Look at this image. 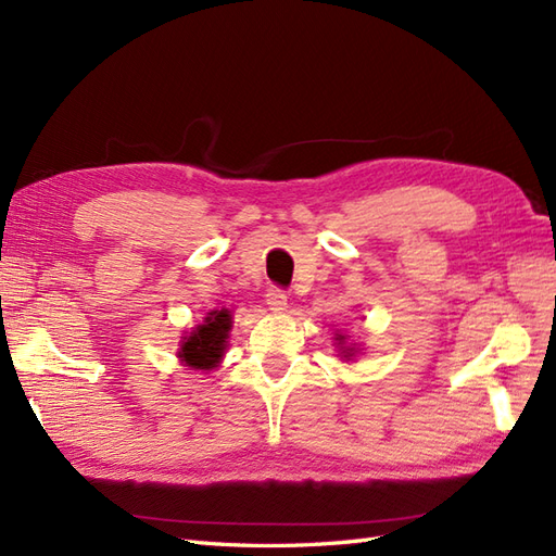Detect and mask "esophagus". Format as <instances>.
<instances>
[{
  "mask_svg": "<svg viewBox=\"0 0 556 556\" xmlns=\"http://www.w3.org/2000/svg\"><path fill=\"white\" fill-rule=\"evenodd\" d=\"M266 304L274 313H282L285 308H288V294L278 288H271L266 292Z\"/></svg>",
  "mask_w": 556,
  "mask_h": 556,
  "instance_id": "34e87169",
  "label": "esophagus"
}]
</instances>
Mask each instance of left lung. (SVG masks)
<instances>
[{"instance_id":"1","label":"left lung","mask_w":556,"mask_h":556,"mask_svg":"<svg viewBox=\"0 0 556 556\" xmlns=\"http://www.w3.org/2000/svg\"><path fill=\"white\" fill-rule=\"evenodd\" d=\"M337 341H339V355L351 359L355 355V346H346V337L343 334H337Z\"/></svg>"}]
</instances>
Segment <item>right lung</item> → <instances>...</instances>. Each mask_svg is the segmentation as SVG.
<instances>
[{
  "instance_id": "right-lung-1",
  "label": "right lung",
  "mask_w": 556,
  "mask_h": 556,
  "mask_svg": "<svg viewBox=\"0 0 556 556\" xmlns=\"http://www.w3.org/2000/svg\"><path fill=\"white\" fill-rule=\"evenodd\" d=\"M231 311H210L203 325L193 327L189 337H182L177 357L191 369L210 371L219 365V359L227 351V339L231 329Z\"/></svg>"
}]
</instances>
